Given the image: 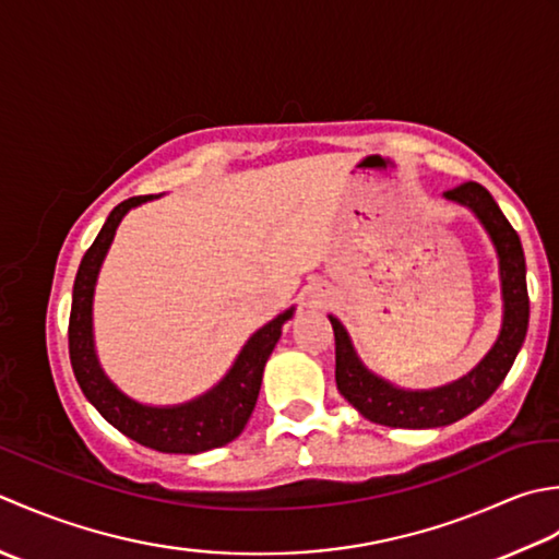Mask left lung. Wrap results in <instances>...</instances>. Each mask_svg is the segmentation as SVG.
Here are the masks:
<instances>
[{
    "label": "left lung",
    "mask_w": 559,
    "mask_h": 559,
    "mask_svg": "<svg viewBox=\"0 0 559 559\" xmlns=\"http://www.w3.org/2000/svg\"><path fill=\"white\" fill-rule=\"evenodd\" d=\"M449 200H455L480 216L485 229L492 236L499 253V272H502L504 294V323L497 345L461 381L435 391H401L393 389L379 376L364 369L352 349L345 328L337 318H330L335 333V381L337 391L345 401L376 425L425 429L443 427L455 419L471 415L480 407L497 385L504 381L511 364H514L528 330V289H526V258H523L521 238L499 210L495 198L480 183H461L443 192Z\"/></svg>",
    "instance_id": "8db88e82"
}]
</instances>
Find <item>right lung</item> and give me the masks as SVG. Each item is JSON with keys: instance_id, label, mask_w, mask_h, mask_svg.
<instances>
[{"instance_id": "1", "label": "right lung", "mask_w": 559, "mask_h": 559, "mask_svg": "<svg viewBox=\"0 0 559 559\" xmlns=\"http://www.w3.org/2000/svg\"><path fill=\"white\" fill-rule=\"evenodd\" d=\"M152 198L154 195H136L120 202L108 214L104 229L84 253L74 280L70 330H67L70 333V359L79 389L84 391L88 403L124 437L162 453H200L224 447L243 431L258 401L265 361L272 347L277 345L282 325L292 318V311L260 328L246 343L226 379L198 401L178 407H146L122 395L106 379L96 361L94 337H91V299H94L98 267L104 263L106 250L124 212Z\"/></svg>"}]
</instances>
